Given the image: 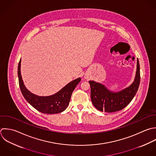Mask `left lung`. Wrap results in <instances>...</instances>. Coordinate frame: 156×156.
<instances>
[{"mask_svg":"<svg viewBox=\"0 0 156 156\" xmlns=\"http://www.w3.org/2000/svg\"><path fill=\"white\" fill-rule=\"evenodd\" d=\"M140 64L137 59L136 75L133 83L128 87L118 92L108 90L103 84L89 81L90 97L93 105L99 111L114 112L124 109L136 95L140 84Z\"/></svg>","mask_w":156,"mask_h":156,"instance_id":"left-lung-1","label":"left lung"}]
</instances>
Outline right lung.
<instances>
[{
	"label": "right lung",
	"mask_w": 156,
	"mask_h": 156,
	"mask_svg": "<svg viewBox=\"0 0 156 156\" xmlns=\"http://www.w3.org/2000/svg\"><path fill=\"white\" fill-rule=\"evenodd\" d=\"M20 60L17 69L19 87L25 99L36 110L44 114H58L64 111L68 106L72 94L76 85L80 82L78 78L67 84L55 94L47 97L36 95L28 91L25 87L20 75Z\"/></svg>",
	"instance_id": "right-lung-1"
}]
</instances>
